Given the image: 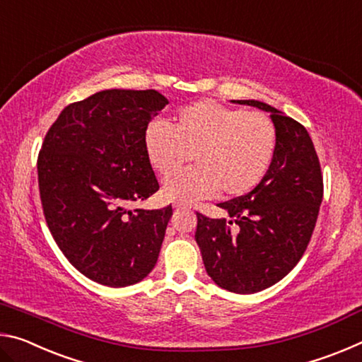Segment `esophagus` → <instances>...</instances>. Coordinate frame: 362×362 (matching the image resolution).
<instances>
[{"instance_id":"34e87169","label":"esophagus","mask_w":362,"mask_h":362,"mask_svg":"<svg viewBox=\"0 0 362 362\" xmlns=\"http://www.w3.org/2000/svg\"><path fill=\"white\" fill-rule=\"evenodd\" d=\"M174 209H175V211L188 209V204H185V203H180V201H177V203H174Z\"/></svg>"}]
</instances>
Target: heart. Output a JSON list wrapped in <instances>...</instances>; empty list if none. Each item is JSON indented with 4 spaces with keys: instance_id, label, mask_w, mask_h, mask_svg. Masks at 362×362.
<instances>
[{
    "instance_id": "heart-1",
    "label": "heart",
    "mask_w": 362,
    "mask_h": 362,
    "mask_svg": "<svg viewBox=\"0 0 362 362\" xmlns=\"http://www.w3.org/2000/svg\"><path fill=\"white\" fill-rule=\"evenodd\" d=\"M278 148V129L267 113L201 100L177 110L173 126L153 121L145 131V151L168 177L193 155L196 168L164 182L163 193L180 203L247 194L265 179Z\"/></svg>"
}]
</instances>
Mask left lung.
Here are the masks:
<instances>
[{
  "label": "left lung",
  "instance_id": "8db88e82",
  "mask_svg": "<svg viewBox=\"0 0 362 362\" xmlns=\"http://www.w3.org/2000/svg\"><path fill=\"white\" fill-rule=\"evenodd\" d=\"M236 102L269 112L278 129L276 155L252 192L218 204L230 218L196 212L194 240L214 283L254 293L276 284L302 259L324 185L313 140L298 121L259 100Z\"/></svg>",
  "mask_w": 362,
  "mask_h": 362
}]
</instances>
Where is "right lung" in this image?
Instances as JSON below:
<instances>
[{
    "instance_id": "right-lung-1",
    "label": "right lung",
    "mask_w": 362,
    "mask_h": 362,
    "mask_svg": "<svg viewBox=\"0 0 362 362\" xmlns=\"http://www.w3.org/2000/svg\"><path fill=\"white\" fill-rule=\"evenodd\" d=\"M168 103L155 89L100 90L66 105L41 145L47 228L71 265L99 284H136L156 265L173 207L129 204L159 189L145 131Z\"/></svg>"
}]
</instances>
